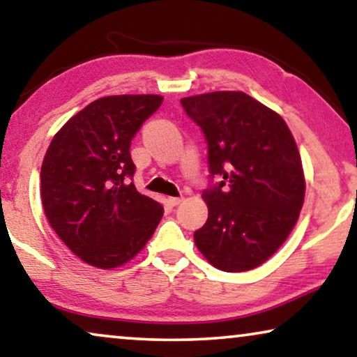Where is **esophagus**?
Here are the masks:
<instances>
[{
  "mask_svg": "<svg viewBox=\"0 0 357 357\" xmlns=\"http://www.w3.org/2000/svg\"><path fill=\"white\" fill-rule=\"evenodd\" d=\"M182 202H183L182 197H170L169 198V203L172 204V206H177V204H180Z\"/></svg>",
  "mask_w": 357,
  "mask_h": 357,
  "instance_id": "1",
  "label": "esophagus"
}]
</instances>
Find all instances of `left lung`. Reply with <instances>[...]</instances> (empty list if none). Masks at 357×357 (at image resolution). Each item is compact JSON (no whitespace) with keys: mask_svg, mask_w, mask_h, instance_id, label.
I'll return each instance as SVG.
<instances>
[{"mask_svg":"<svg viewBox=\"0 0 357 357\" xmlns=\"http://www.w3.org/2000/svg\"><path fill=\"white\" fill-rule=\"evenodd\" d=\"M180 104L208 143L209 185L202 195L208 221L195 231V243L218 270H253L282 245L304 203L296 141L276 112L243 92H209Z\"/></svg>","mask_w":357,"mask_h":357,"instance_id":"obj_1","label":"left lung"}]
</instances>
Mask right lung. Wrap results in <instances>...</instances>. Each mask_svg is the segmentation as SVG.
<instances>
[{
	"label": "right lung",
	"mask_w": 357,
	"mask_h": 357,
	"mask_svg": "<svg viewBox=\"0 0 357 357\" xmlns=\"http://www.w3.org/2000/svg\"><path fill=\"white\" fill-rule=\"evenodd\" d=\"M160 96H110L63 125L40 170L43 211L58 237L92 266L116 268L153 236L162 204L133 183L130 144Z\"/></svg>",
	"instance_id": "right-lung-1"
}]
</instances>
